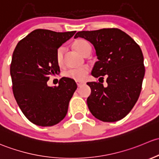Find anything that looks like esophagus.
<instances>
[{
  "mask_svg": "<svg viewBox=\"0 0 159 159\" xmlns=\"http://www.w3.org/2000/svg\"><path fill=\"white\" fill-rule=\"evenodd\" d=\"M76 84H77L78 87H80V86H81L82 85L86 84V83H85V82H80V81H76Z\"/></svg>",
  "mask_w": 159,
  "mask_h": 159,
  "instance_id": "esophagus-1",
  "label": "esophagus"
}]
</instances>
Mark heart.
Wrapping results in <instances>:
<instances>
[{
  "label": "heart",
  "mask_w": 159,
  "mask_h": 159,
  "mask_svg": "<svg viewBox=\"0 0 159 159\" xmlns=\"http://www.w3.org/2000/svg\"><path fill=\"white\" fill-rule=\"evenodd\" d=\"M73 47L78 53L83 56H84L88 50H91L89 43L85 40H77L75 41L73 43ZM64 47H60L57 49L56 52V60L60 66H62L64 62ZM88 73H89V68L86 66H83V67L70 69L66 72L65 75L76 81H83L86 78Z\"/></svg>",
  "instance_id": "b5f03b06"
}]
</instances>
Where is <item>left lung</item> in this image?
<instances>
[{"mask_svg":"<svg viewBox=\"0 0 159 159\" xmlns=\"http://www.w3.org/2000/svg\"><path fill=\"white\" fill-rule=\"evenodd\" d=\"M74 37L90 42L99 60L92 75L99 77V82L87 83L91 88L87 98L89 111L102 122L123 119L136 103L142 89L145 66L140 47L130 36L117 28L80 31ZM104 75L107 83L106 87L102 84Z\"/></svg>","mask_w":159,"mask_h":159,"instance_id":"1","label":"left lung"}]
</instances>
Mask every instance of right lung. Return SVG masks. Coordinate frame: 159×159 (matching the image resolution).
<instances>
[{
    "label": "right lung",
    "mask_w": 159,
    "mask_h": 159,
    "mask_svg": "<svg viewBox=\"0 0 159 159\" xmlns=\"http://www.w3.org/2000/svg\"><path fill=\"white\" fill-rule=\"evenodd\" d=\"M76 31L55 32L37 29L16 46L10 68L14 98L24 115L40 126H52L63 120L77 88L73 79L62 77L58 86L47 81L60 72L57 50Z\"/></svg>",
    "instance_id": "1"
}]
</instances>
